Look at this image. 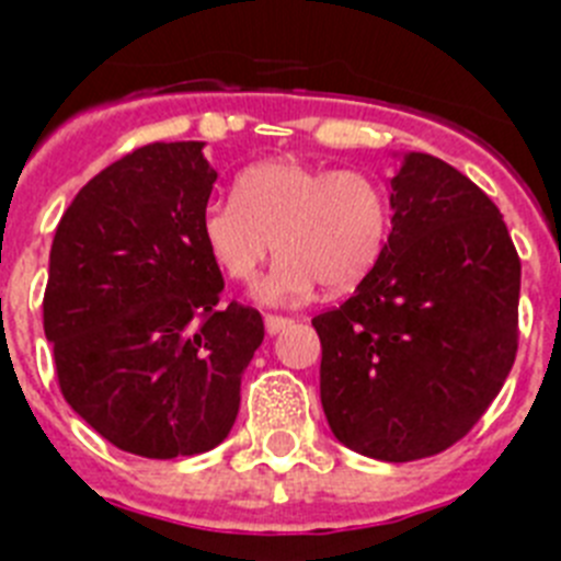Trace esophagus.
<instances>
[{"instance_id":"obj_1","label":"esophagus","mask_w":561,"mask_h":561,"mask_svg":"<svg viewBox=\"0 0 561 561\" xmlns=\"http://www.w3.org/2000/svg\"><path fill=\"white\" fill-rule=\"evenodd\" d=\"M290 324H294V319H287V316H276V313L265 316L267 333H282V330L290 328Z\"/></svg>"}]
</instances>
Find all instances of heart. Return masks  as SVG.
<instances>
[{
	"instance_id": "b5f03b06",
	"label": "heart",
	"mask_w": 561,
	"mask_h": 561,
	"mask_svg": "<svg viewBox=\"0 0 561 561\" xmlns=\"http://www.w3.org/2000/svg\"><path fill=\"white\" fill-rule=\"evenodd\" d=\"M392 222L383 183L364 169H324L301 160H265L237 178L233 199L203 211L199 237L228 279L251 285L279 253L262 299L355 287L381 260Z\"/></svg>"
}]
</instances>
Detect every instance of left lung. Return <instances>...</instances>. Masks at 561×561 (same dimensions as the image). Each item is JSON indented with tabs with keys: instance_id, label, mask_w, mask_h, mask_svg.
I'll list each match as a JSON object with an SVG mask.
<instances>
[{
	"instance_id": "1",
	"label": "left lung",
	"mask_w": 561,
	"mask_h": 561,
	"mask_svg": "<svg viewBox=\"0 0 561 561\" xmlns=\"http://www.w3.org/2000/svg\"><path fill=\"white\" fill-rule=\"evenodd\" d=\"M381 260L319 313L321 407L333 435L387 462L474 428L519 344V253L500 208L455 165L409 152L392 178Z\"/></svg>"
}]
</instances>
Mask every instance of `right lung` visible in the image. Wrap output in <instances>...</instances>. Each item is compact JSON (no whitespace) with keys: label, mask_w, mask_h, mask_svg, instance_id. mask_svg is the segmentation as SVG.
I'll return each instance as SVG.
<instances>
[{"label":"right lung","mask_w":561,"mask_h":561,"mask_svg":"<svg viewBox=\"0 0 561 561\" xmlns=\"http://www.w3.org/2000/svg\"><path fill=\"white\" fill-rule=\"evenodd\" d=\"M214 180L199 140L140 146L76 194L53 237L42 308L58 389L104 440L149 460L226 440L265 339L260 310L220 305L199 237Z\"/></svg>","instance_id":"add662e5"}]
</instances>
